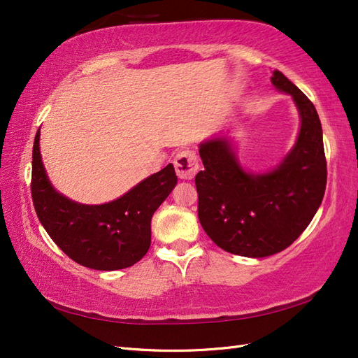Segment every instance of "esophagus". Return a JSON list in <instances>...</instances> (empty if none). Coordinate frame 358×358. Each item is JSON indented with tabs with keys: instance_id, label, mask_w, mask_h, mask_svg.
I'll return each instance as SVG.
<instances>
[{
	"instance_id": "obj_1",
	"label": "esophagus",
	"mask_w": 358,
	"mask_h": 358,
	"mask_svg": "<svg viewBox=\"0 0 358 358\" xmlns=\"http://www.w3.org/2000/svg\"><path fill=\"white\" fill-rule=\"evenodd\" d=\"M200 166L197 155L192 150H182L175 158V170L179 179L191 180L197 175Z\"/></svg>"
}]
</instances>
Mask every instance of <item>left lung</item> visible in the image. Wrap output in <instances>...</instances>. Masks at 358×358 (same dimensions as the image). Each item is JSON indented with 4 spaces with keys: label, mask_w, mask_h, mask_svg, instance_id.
<instances>
[{
    "label": "left lung",
    "mask_w": 358,
    "mask_h": 358,
    "mask_svg": "<svg viewBox=\"0 0 358 358\" xmlns=\"http://www.w3.org/2000/svg\"><path fill=\"white\" fill-rule=\"evenodd\" d=\"M272 83L294 100L300 131L294 146L267 173H249L231 140L216 136L200 143L204 170L196 176L199 220L224 251L263 258L284 251L315 216L327 183L322 128L315 106L275 70Z\"/></svg>",
    "instance_id": "1"
}]
</instances>
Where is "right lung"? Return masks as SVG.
Wrapping results in <instances>:
<instances>
[{
    "label": "right lung",
    "mask_w": 358,
    "mask_h": 358,
    "mask_svg": "<svg viewBox=\"0 0 358 358\" xmlns=\"http://www.w3.org/2000/svg\"><path fill=\"white\" fill-rule=\"evenodd\" d=\"M40 129L32 148L31 194L38 220L64 254L95 270L136 264L150 246V220L178 183L173 164L146 178L122 197L82 204L52 187L40 155Z\"/></svg>",
    "instance_id": "right-lung-1"
}]
</instances>
